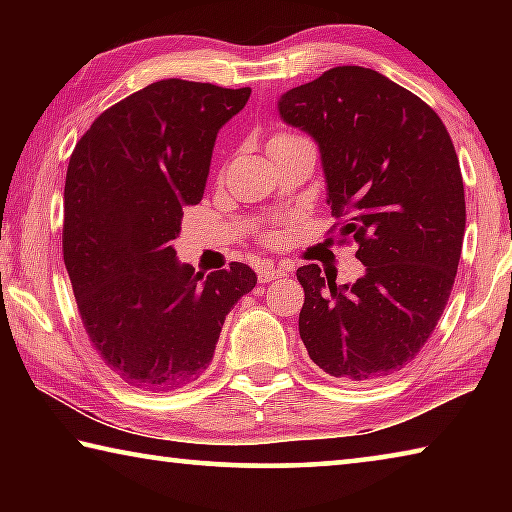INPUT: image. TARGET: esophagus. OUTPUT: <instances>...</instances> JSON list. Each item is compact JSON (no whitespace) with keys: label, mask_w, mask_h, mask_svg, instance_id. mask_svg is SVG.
<instances>
[{"label":"esophagus","mask_w":512,"mask_h":512,"mask_svg":"<svg viewBox=\"0 0 512 512\" xmlns=\"http://www.w3.org/2000/svg\"><path fill=\"white\" fill-rule=\"evenodd\" d=\"M284 275H287V271H284L282 266H275L273 262H262L257 268L259 282H271V280H277V277H284Z\"/></svg>","instance_id":"34e87169"}]
</instances>
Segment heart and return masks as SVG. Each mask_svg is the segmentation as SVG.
I'll return each mask as SVG.
<instances>
[{
    "label": "heart",
    "mask_w": 512,
    "mask_h": 512,
    "mask_svg": "<svg viewBox=\"0 0 512 512\" xmlns=\"http://www.w3.org/2000/svg\"><path fill=\"white\" fill-rule=\"evenodd\" d=\"M280 137H289V135H280Z\"/></svg>",
    "instance_id": "1"
}]
</instances>
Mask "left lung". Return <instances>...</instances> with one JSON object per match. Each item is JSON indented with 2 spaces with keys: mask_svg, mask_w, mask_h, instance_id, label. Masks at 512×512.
<instances>
[{
  "mask_svg": "<svg viewBox=\"0 0 512 512\" xmlns=\"http://www.w3.org/2000/svg\"><path fill=\"white\" fill-rule=\"evenodd\" d=\"M277 110L318 144L339 237L366 266L352 284L298 268L300 339L329 377H391L427 343L454 287L465 194L452 137L420 97L359 65L284 92Z\"/></svg>",
  "mask_w": 512,
  "mask_h": 512,
  "instance_id": "obj_1",
  "label": "left lung"
}]
</instances>
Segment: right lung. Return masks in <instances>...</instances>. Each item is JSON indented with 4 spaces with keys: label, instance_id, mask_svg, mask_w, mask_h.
Instances as JSON below:
<instances>
[{
    "label": "right lung",
    "instance_id": "obj_1",
    "mask_svg": "<svg viewBox=\"0 0 512 512\" xmlns=\"http://www.w3.org/2000/svg\"><path fill=\"white\" fill-rule=\"evenodd\" d=\"M250 88L167 79L94 119L69 158L63 257L85 332L128 386L173 391L203 375L250 266L196 273L173 239L205 192L216 135Z\"/></svg>",
    "mask_w": 512,
    "mask_h": 512
}]
</instances>
